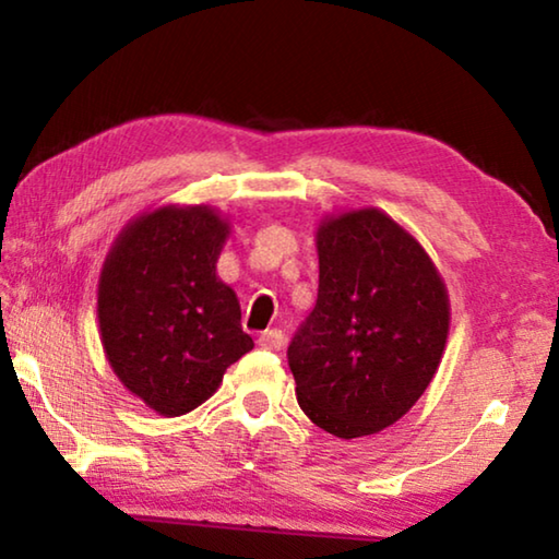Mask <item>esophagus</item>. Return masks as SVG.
Returning <instances> with one entry per match:
<instances>
[{
    "mask_svg": "<svg viewBox=\"0 0 559 559\" xmlns=\"http://www.w3.org/2000/svg\"><path fill=\"white\" fill-rule=\"evenodd\" d=\"M283 343H286V335H283L281 330H266V333H261V337H259V345L263 349H273V353L281 349Z\"/></svg>",
    "mask_w": 559,
    "mask_h": 559,
    "instance_id": "1",
    "label": "esophagus"
}]
</instances>
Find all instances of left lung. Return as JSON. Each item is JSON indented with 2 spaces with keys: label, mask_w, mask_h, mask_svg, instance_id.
I'll list each match as a JSON object with an SVG mask.
<instances>
[{
  "label": "left lung",
  "mask_w": 559,
  "mask_h": 559,
  "mask_svg": "<svg viewBox=\"0 0 559 559\" xmlns=\"http://www.w3.org/2000/svg\"><path fill=\"white\" fill-rule=\"evenodd\" d=\"M318 300L288 345L300 409L340 439L400 421L433 380L449 293L429 253L374 210L318 226Z\"/></svg>",
  "instance_id": "obj_1"
}]
</instances>
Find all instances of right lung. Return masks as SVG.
<instances>
[{
  "instance_id": "obj_1",
  "label": "right lung",
  "mask_w": 559,
  "mask_h": 559,
  "mask_svg": "<svg viewBox=\"0 0 559 559\" xmlns=\"http://www.w3.org/2000/svg\"><path fill=\"white\" fill-rule=\"evenodd\" d=\"M226 236L212 206L169 204L132 219L103 263V349L122 386L163 416L210 400L253 347L239 298L216 276Z\"/></svg>"
}]
</instances>
